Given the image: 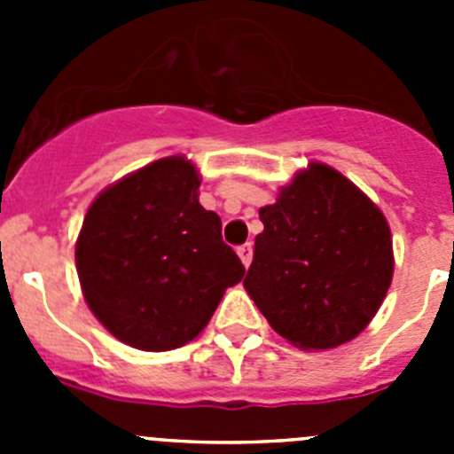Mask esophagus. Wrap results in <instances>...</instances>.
I'll use <instances>...</instances> for the list:
<instances>
[{
	"instance_id": "obj_1",
	"label": "esophagus",
	"mask_w": 454,
	"mask_h": 454,
	"mask_svg": "<svg viewBox=\"0 0 454 454\" xmlns=\"http://www.w3.org/2000/svg\"><path fill=\"white\" fill-rule=\"evenodd\" d=\"M239 256H240V262H243V266L250 268V263H252V243L240 246L239 247Z\"/></svg>"
}]
</instances>
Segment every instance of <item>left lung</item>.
<instances>
[{"label":"left lung","instance_id":"1","mask_svg":"<svg viewBox=\"0 0 454 454\" xmlns=\"http://www.w3.org/2000/svg\"><path fill=\"white\" fill-rule=\"evenodd\" d=\"M259 218L243 286L272 330L302 350H332L362 334L393 279L380 207L339 170L311 161Z\"/></svg>","mask_w":454,"mask_h":454}]
</instances>
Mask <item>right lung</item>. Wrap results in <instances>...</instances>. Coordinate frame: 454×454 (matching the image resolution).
<instances>
[{
  "instance_id": "right-lung-1",
  "label": "right lung",
  "mask_w": 454,
  "mask_h": 454,
  "mask_svg": "<svg viewBox=\"0 0 454 454\" xmlns=\"http://www.w3.org/2000/svg\"><path fill=\"white\" fill-rule=\"evenodd\" d=\"M184 154L124 175L88 207L74 262L83 300L118 340L147 352L186 346L246 268L200 204Z\"/></svg>"
}]
</instances>
